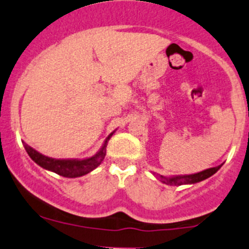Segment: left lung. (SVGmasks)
<instances>
[{"mask_svg": "<svg viewBox=\"0 0 249 249\" xmlns=\"http://www.w3.org/2000/svg\"><path fill=\"white\" fill-rule=\"evenodd\" d=\"M222 166H223V163L219 164V166L217 167H213V168L201 171L199 173H195V174L174 175V177H163V175L156 174V173H153V174L158 178L160 181L163 182V184L171 185V186H180V185H192L197 184V182L199 181H203V180L208 179L211 175H213Z\"/></svg>", "mask_w": 249, "mask_h": 249, "instance_id": "left-lung-1", "label": "left lung"}]
</instances>
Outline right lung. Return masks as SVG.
<instances>
[{"label": "right lung", "mask_w": 249, "mask_h": 249, "mask_svg": "<svg viewBox=\"0 0 249 249\" xmlns=\"http://www.w3.org/2000/svg\"><path fill=\"white\" fill-rule=\"evenodd\" d=\"M114 132L116 131L111 132L107 136L103 146H101L100 150H99L95 155L87 159H52L38 153L36 149H33L32 146L26 144L25 142H22V144L25 146L26 151H27V154L30 155V158L32 159L36 164H39L41 168L56 173V174L62 175V177L64 178H78L82 177V175L88 174V173L94 171L96 167L100 166V163L103 162L105 156H106L107 143H108L109 138L112 137V135H113Z\"/></svg>", "instance_id": "1"}]
</instances>
